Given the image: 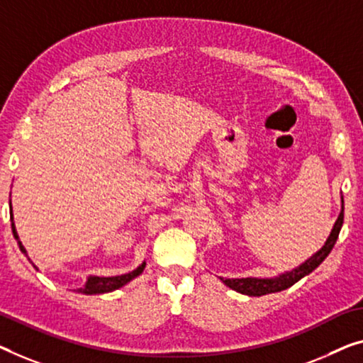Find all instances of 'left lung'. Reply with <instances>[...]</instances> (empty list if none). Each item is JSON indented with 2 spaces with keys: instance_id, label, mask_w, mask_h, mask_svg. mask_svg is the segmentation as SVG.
Returning a JSON list of instances; mask_svg holds the SVG:
<instances>
[{
  "instance_id": "left-lung-1",
  "label": "left lung",
  "mask_w": 363,
  "mask_h": 363,
  "mask_svg": "<svg viewBox=\"0 0 363 363\" xmlns=\"http://www.w3.org/2000/svg\"><path fill=\"white\" fill-rule=\"evenodd\" d=\"M342 223H344V200H342V210H340L337 221L334 223V228L331 231V235H329L328 241L324 242V246L315 254V256H311L306 262H303L300 267H296L294 270H290V272H285L274 279H256V277L221 279V282H223L226 286H230V289L250 296H261V295L275 294V291H282L285 289H289V286L298 282V280L305 277V275L313 272V270H315L324 261V259L328 257V254L333 251L334 245H336L339 231L342 228Z\"/></svg>"
}]
</instances>
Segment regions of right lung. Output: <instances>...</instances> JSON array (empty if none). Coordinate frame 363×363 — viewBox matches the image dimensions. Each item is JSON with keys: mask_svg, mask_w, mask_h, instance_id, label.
I'll return each mask as SVG.
<instances>
[{"mask_svg": "<svg viewBox=\"0 0 363 363\" xmlns=\"http://www.w3.org/2000/svg\"><path fill=\"white\" fill-rule=\"evenodd\" d=\"M11 228H13V235L16 240H18V245H19V250L23 251L26 256L27 252L24 250L23 242L19 241V236L18 233H16V228H14V223H11ZM30 261V259H29ZM145 266H147V262H143L142 266H138L135 270H132V272L128 274H123V275H116V277H89L88 280H86L84 286H81V289H78L77 291L78 294H84V295H96V294H107V291H112V290H117L121 289V286H123L125 284H128L130 280L138 277L140 274L143 272ZM35 267V266H34ZM37 269V267H35Z\"/></svg>", "mask_w": 363, "mask_h": 363, "instance_id": "obj_1", "label": "right lung"}]
</instances>
